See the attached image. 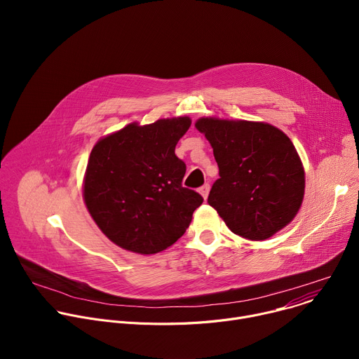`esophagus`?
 Returning a JSON list of instances; mask_svg holds the SVG:
<instances>
[{
	"mask_svg": "<svg viewBox=\"0 0 359 359\" xmlns=\"http://www.w3.org/2000/svg\"><path fill=\"white\" fill-rule=\"evenodd\" d=\"M209 191H210V186H209V184H204V186H201V187L198 189V193L201 194V197H203L204 200H208Z\"/></svg>",
	"mask_w": 359,
	"mask_h": 359,
	"instance_id": "1",
	"label": "esophagus"
}]
</instances>
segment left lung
<instances>
[{"label": "left lung", "mask_w": 359, "mask_h": 359, "mask_svg": "<svg viewBox=\"0 0 359 359\" xmlns=\"http://www.w3.org/2000/svg\"><path fill=\"white\" fill-rule=\"evenodd\" d=\"M196 129L213 147L219 176L208 203L237 236L260 241L297 216L305 172L290 137L266 122L200 118Z\"/></svg>", "instance_id": "obj_1"}]
</instances>
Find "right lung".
I'll list each match as a JSON object with an SVG mask.
<instances>
[{"instance_id": "add662e5", "label": "right lung", "mask_w": 359, "mask_h": 359, "mask_svg": "<svg viewBox=\"0 0 359 359\" xmlns=\"http://www.w3.org/2000/svg\"><path fill=\"white\" fill-rule=\"evenodd\" d=\"M191 119L177 116L140 126L133 122L100 137L85 170L86 209L112 243L156 254L175 244L203 203L182 186L186 165L175 155Z\"/></svg>"}]
</instances>
